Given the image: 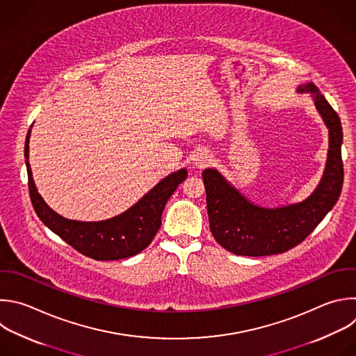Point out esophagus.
<instances>
[{"label": "esophagus", "instance_id": "1", "mask_svg": "<svg viewBox=\"0 0 356 356\" xmlns=\"http://www.w3.org/2000/svg\"><path fill=\"white\" fill-rule=\"evenodd\" d=\"M209 161H211V155L208 154V151H204V149L197 151L193 156V163L198 168H204L205 165H208Z\"/></svg>", "mask_w": 356, "mask_h": 356}]
</instances>
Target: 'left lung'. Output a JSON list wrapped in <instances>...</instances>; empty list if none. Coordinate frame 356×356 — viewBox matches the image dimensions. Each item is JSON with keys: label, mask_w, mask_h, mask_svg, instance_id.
Returning <instances> with one entry per match:
<instances>
[{"label": "left lung", "mask_w": 356, "mask_h": 356, "mask_svg": "<svg viewBox=\"0 0 356 356\" xmlns=\"http://www.w3.org/2000/svg\"><path fill=\"white\" fill-rule=\"evenodd\" d=\"M298 92L312 93L314 106L328 129V154L323 177L314 191L298 204L266 208L249 201L215 169L202 172L209 227L215 241L238 256L260 257L298 246L332 209L343 181L339 117L312 82Z\"/></svg>", "instance_id": "left-lung-1"}]
</instances>
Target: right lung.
I'll use <instances>...</instances> for the list:
<instances>
[{
  "mask_svg": "<svg viewBox=\"0 0 356 356\" xmlns=\"http://www.w3.org/2000/svg\"><path fill=\"white\" fill-rule=\"evenodd\" d=\"M29 137L25 141V158L32 205L40 220L81 254L99 261L122 260L141 253L148 248L161 227V218L168 200L180 183L187 179V170L180 169L162 179L137 204L126 212L99 222L67 219L54 212L39 194L29 165Z\"/></svg>",
  "mask_w": 356,
  "mask_h": 356,
  "instance_id": "right-lung-1",
  "label": "right lung"
}]
</instances>
